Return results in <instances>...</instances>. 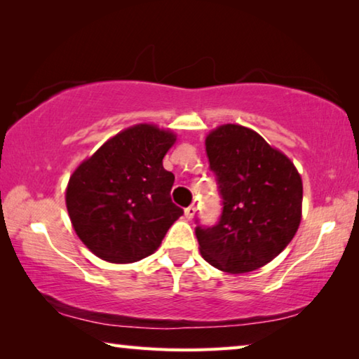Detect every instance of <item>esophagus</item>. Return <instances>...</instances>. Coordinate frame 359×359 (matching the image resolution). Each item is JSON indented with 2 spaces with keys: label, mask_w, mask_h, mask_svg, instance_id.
I'll return each mask as SVG.
<instances>
[{
  "label": "esophagus",
  "mask_w": 359,
  "mask_h": 359,
  "mask_svg": "<svg viewBox=\"0 0 359 359\" xmlns=\"http://www.w3.org/2000/svg\"><path fill=\"white\" fill-rule=\"evenodd\" d=\"M194 214H196V208H194V205H188V208L185 209V217L188 218V220H191Z\"/></svg>",
  "instance_id": "34e87169"
}]
</instances>
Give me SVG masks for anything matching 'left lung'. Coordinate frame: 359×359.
Returning <instances> with one entry per match:
<instances>
[{"label": "left lung", "instance_id": "1", "mask_svg": "<svg viewBox=\"0 0 359 359\" xmlns=\"http://www.w3.org/2000/svg\"><path fill=\"white\" fill-rule=\"evenodd\" d=\"M205 151L223 208L212 226L196 220L199 250L209 264L231 274L258 269L294 238L301 175L290 158L241 125L218 126L205 139Z\"/></svg>", "mask_w": 359, "mask_h": 359}]
</instances>
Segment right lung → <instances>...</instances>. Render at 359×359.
Instances as JSON below:
<instances>
[{"label": "right lung", "instance_id": "add662e5", "mask_svg": "<svg viewBox=\"0 0 359 359\" xmlns=\"http://www.w3.org/2000/svg\"><path fill=\"white\" fill-rule=\"evenodd\" d=\"M171 131L141 123L118 133L71 175L66 208L79 238L109 263H135L160 247L184 214L171 199L163 158Z\"/></svg>", "mask_w": 359, "mask_h": 359}]
</instances>
